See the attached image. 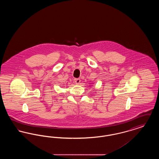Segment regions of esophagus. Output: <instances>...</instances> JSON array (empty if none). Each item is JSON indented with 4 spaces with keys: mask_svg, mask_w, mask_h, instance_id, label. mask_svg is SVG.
I'll return each mask as SVG.
<instances>
[{
    "mask_svg": "<svg viewBox=\"0 0 159 159\" xmlns=\"http://www.w3.org/2000/svg\"><path fill=\"white\" fill-rule=\"evenodd\" d=\"M75 82L76 84H79L80 83V79H75Z\"/></svg>",
    "mask_w": 159,
    "mask_h": 159,
    "instance_id": "esophagus-1",
    "label": "esophagus"
}]
</instances>
